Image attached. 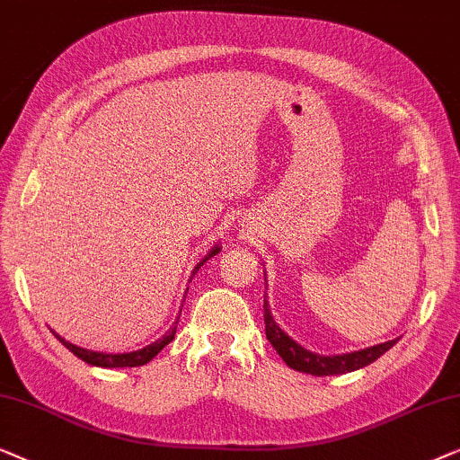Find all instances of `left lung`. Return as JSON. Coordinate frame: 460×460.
<instances>
[{"instance_id":"obj_1","label":"left lung","mask_w":460,"mask_h":460,"mask_svg":"<svg viewBox=\"0 0 460 460\" xmlns=\"http://www.w3.org/2000/svg\"><path fill=\"white\" fill-rule=\"evenodd\" d=\"M262 308H264V332H267V340L273 344L277 354H279V357L286 360V365L292 367L294 371L314 375V377L357 371V368H362L371 365L373 360H377L381 354L390 350V348L398 341V340H390V341H384V344L365 348V350H358V352L338 354V357H321V354L304 350V348L300 344H296L288 333L281 332L273 316H270L267 296H264Z\"/></svg>"}]
</instances>
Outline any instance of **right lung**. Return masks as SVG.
I'll list each match as a JSON object with an SVG mask.
<instances>
[{
    "label": "right lung",
    "mask_w": 460,
    "mask_h": 460,
    "mask_svg": "<svg viewBox=\"0 0 460 460\" xmlns=\"http://www.w3.org/2000/svg\"><path fill=\"white\" fill-rule=\"evenodd\" d=\"M218 252H221V248H218V245H215V248L210 250V254L206 256L202 262L196 264V269H193V275L198 273L199 267H202V264H204L206 261H208V258H212L215 254H218ZM179 316H181V314H179ZM177 323H179V319L174 321V325L171 327V332L164 333L163 338L154 341V344L146 346V348H141V350L125 352V354H103V352L85 350V348H79V346L70 344V341H66L64 338H60V335H58V333H54V335H56L58 340L62 341V346H66L68 350L73 352L76 358L85 360L87 365H93V367H106V368H116V367H141V365H147V362H150L154 357H156V354H158L160 350H163V348H164L166 344H171V341L174 340V333H177Z\"/></svg>",
    "instance_id": "1"
}]
</instances>
